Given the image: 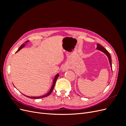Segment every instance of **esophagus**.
<instances>
[{"label":"esophagus","instance_id":"obj_1","mask_svg":"<svg viewBox=\"0 0 126 126\" xmlns=\"http://www.w3.org/2000/svg\"><path fill=\"white\" fill-rule=\"evenodd\" d=\"M68 69V67L67 65H63L62 67V71H65L67 70Z\"/></svg>","mask_w":126,"mask_h":126}]
</instances>
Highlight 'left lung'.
I'll use <instances>...</instances> for the list:
<instances>
[{
    "instance_id": "left-lung-1",
    "label": "left lung",
    "mask_w": 126,
    "mask_h": 126,
    "mask_svg": "<svg viewBox=\"0 0 126 126\" xmlns=\"http://www.w3.org/2000/svg\"><path fill=\"white\" fill-rule=\"evenodd\" d=\"M97 50H100L101 51H102V52H104V54L107 56L108 60H109V63H110V67L111 68V70H112V64H111V56H110V54L109 52L106 50V49L104 48L102 46H101L100 44H97V48H96Z\"/></svg>"
}]
</instances>
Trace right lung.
<instances>
[{"instance_id":"right-lung-1","label":"right lung","mask_w":126,"mask_h":126,"mask_svg":"<svg viewBox=\"0 0 126 126\" xmlns=\"http://www.w3.org/2000/svg\"><path fill=\"white\" fill-rule=\"evenodd\" d=\"M29 41V40H28V41H26L25 43H24L23 44H22L21 46H20V47H19V48L18 49V50L17 51V52H18V51H19L21 49H22V48H23L25 46H26V45L27 44V43H28ZM59 76V75L58 74H57L56 76H55V78H54V80H53V83H52V87H51V89H50V90H49V92L47 94H45V95H43V96H39V97H30V96H26V95H25V94H24V95H25V96H26L27 97H28V98H31V99H39V98H44V97H47V96H48L49 94H50L51 93V92L52 91V90H53V89H54V87H55V83H56V80H57V78H58V77Z\"/></svg>"}]
</instances>
